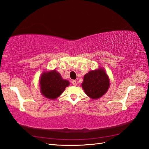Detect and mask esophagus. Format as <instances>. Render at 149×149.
<instances>
[{"label": "esophagus", "instance_id": "1", "mask_svg": "<svg viewBox=\"0 0 149 149\" xmlns=\"http://www.w3.org/2000/svg\"><path fill=\"white\" fill-rule=\"evenodd\" d=\"M72 85H74V86H77V81H76V80H72Z\"/></svg>", "mask_w": 149, "mask_h": 149}]
</instances>
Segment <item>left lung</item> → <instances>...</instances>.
Masks as SVG:
<instances>
[{"mask_svg": "<svg viewBox=\"0 0 149 149\" xmlns=\"http://www.w3.org/2000/svg\"><path fill=\"white\" fill-rule=\"evenodd\" d=\"M110 84V78L107 72L102 67H100L84 75L81 87L89 97L97 100L107 93Z\"/></svg>", "mask_w": 149, "mask_h": 149, "instance_id": "left-lung-1", "label": "left lung"}]
</instances>
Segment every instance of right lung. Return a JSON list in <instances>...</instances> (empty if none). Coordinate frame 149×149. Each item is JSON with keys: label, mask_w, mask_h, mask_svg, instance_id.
Returning a JSON list of instances; mask_svg holds the SVG:
<instances>
[{"label": "right lung", "mask_w": 149, "mask_h": 149, "mask_svg": "<svg viewBox=\"0 0 149 149\" xmlns=\"http://www.w3.org/2000/svg\"><path fill=\"white\" fill-rule=\"evenodd\" d=\"M39 86L42 95L49 100H56L69 85V81L62 78L56 70L45 71L39 78Z\"/></svg>", "instance_id": "1"}]
</instances>
